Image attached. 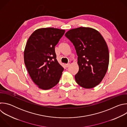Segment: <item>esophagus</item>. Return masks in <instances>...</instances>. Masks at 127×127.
Returning <instances> with one entry per match:
<instances>
[{
	"mask_svg": "<svg viewBox=\"0 0 127 127\" xmlns=\"http://www.w3.org/2000/svg\"><path fill=\"white\" fill-rule=\"evenodd\" d=\"M65 65H66V67H68L69 66V65H70V63L66 64H65Z\"/></svg>",
	"mask_w": 127,
	"mask_h": 127,
	"instance_id": "34e87169",
	"label": "esophagus"
}]
</instances>
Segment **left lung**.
<instances>
[{"label":"left lung","instance_id":"1","mask_svg":"<svg viewBox=\"0 0 127 127\" xmlns=\"http://www.w3.org/2000/svg\"><path fill=\"white\" fill-rule=\"evenodd\" d=\"M66 37L75 47L79 71L75 75L78 84L92 88L104 77L109 63V52L101 34L96 30L86 27L71 29Z\"/></svg>","mask_w":127,"mask_h":127}]
</instances>
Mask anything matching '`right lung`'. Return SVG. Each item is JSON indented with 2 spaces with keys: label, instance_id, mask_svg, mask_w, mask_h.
<instances>
[{
  "label": "right lung",
  "instance_id": "right-lung-1",
  "mask_svg": "<svg viewBox=\"0 0 127 127\" xmlns=\"http://www.w3.org/2000/svg\"><path fill=\"white\" fill-rule=\"evenodd\" d=\"M64 30L41 28L31 35L24 51V62L33 82L44 90L59 82L64 68L56 59L55 47L65 33Z\"/></svg>",
  "mask_w": 127,
  "mask_h": 127
}]
</instances>
